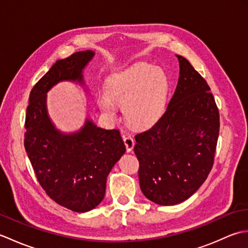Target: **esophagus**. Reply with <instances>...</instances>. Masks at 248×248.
Returning a JSON list of instances; mask_svg holds the SVG:
<instances>
[{
	"label": "esophagus",
	"instance_id": "1",
	"mask_svg": "<svg viewBox=\"0 0 248 248\" xmlns=\"http://www.w3.org/2000/svg\"><path fill=\"white\" fill-rule=\"evenodd\" d=\"M124 143L125 145V149H127L128 152L132 151V149L134 148L135 145V140H133V138L131 135H124Z\"/></svg>",
	"mask_w": 248,
	"mask_h": 248
}]
</instances>
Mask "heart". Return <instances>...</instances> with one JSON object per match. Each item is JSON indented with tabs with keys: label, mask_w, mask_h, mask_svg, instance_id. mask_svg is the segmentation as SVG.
Returning <instances> with one entry per match:
<instances>
[{
	"label": "heart",
	"mask_w": 248,
	"mask_h": 248,
	"mask_svg": "<svg viewBox=\"0 0 248 248\" xmlns=\"http://www.w3.org/2000/svg\"><path fill=\"white\" fill-rule=\"evenodd\" d=\"M107 93L99 94L97 104L108 117H116L117 107H124L128 124L136 128H149L165 112L170 82L165 72L147 62L115 72L107 80Z\"/></svg>",
	"instance_id": "1"
}]
</instances>
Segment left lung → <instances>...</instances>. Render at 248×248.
<instances>
[{
    "label": "left lung",
    "mask_w": 248,
    "mask_h": 248,
    "mask_svg": "<svg viewBox=\"0 0 248 248\" xmlns=\"http://www.w3.org/2000/svg\"><path fill=\"white\" fill-rule=\"evenodd\" d=\"M177 59L180 76L165 113L135 135L140 189L161 205L184 202L205 181L219 132L218 108L207 82L186 59Z\"/></svg>",
    "instance_id": "obj_1"
}]
</instances>
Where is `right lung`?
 Listing matches in <instances>:
<instances>
[{
  "label": "right lung",
  "instance_id": "right-lung-1",
  "mask_svg": "<svg viewBox=\"0 0 248 248\" xmlns=\"http://www.w3.org/2000/svg\"><path fill=\"white\" fill-rule=\"evenodd\" d=\"M93 55L86 50L57 61L31 89L25 116L24 147L37 180L56 203L78 213L102 202L108 175L125 146L119 130L99 128L88 118L77 132H61L49 117L46 93L62 81L84 85L83 69Z\"/></svg>",
  "mask_w": 248,
  "mask_h": 248
}]
</instances>
